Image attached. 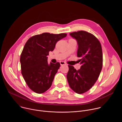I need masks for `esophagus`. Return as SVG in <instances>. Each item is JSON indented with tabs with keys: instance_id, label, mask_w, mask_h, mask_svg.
Returning <instances> with one entry per match:
<instances>
[{
	"instance_id": "obj_1",
	"label": "esophagus",
	"mask_w": 122,
	"mask_h": 122,
	"mask_svg": "<svg viewBox=\"0 0 122 122\" xmlns=\"http://www.w3.org/2000/svg\"><path fill=\"white\" fill-rule=\"evenodd\" d=\"M60 65L62 66V65H66V64L65 62H63V61H61L60 62Z\"/></svg>"
}]
</instances>
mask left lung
Wrapping results in <instances>:
<instances>
[{
	"label": "left lung",
	"instance_id": "1",
	"mask_svg": "<svg viewBox=\"0 0 122 122\" xmlns=\"http://www.w3.org/2000/svg\"><path fill=\"white\" fill-rule=\"evenodd\" d=\"M77 42V56L80 57V69L77 71L68 65L66 78L71 89L78 94L89 90L96 82L101 72L103 56L99 41L93 35L84 31L69 34Z\"/></svg>",
	"mask_w": 122,
	"mask_h": 122
}]
</instances>
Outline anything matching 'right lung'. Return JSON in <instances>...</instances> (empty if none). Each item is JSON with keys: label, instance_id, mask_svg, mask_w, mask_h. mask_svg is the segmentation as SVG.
<instances>
[{"label": "right lung", "instance_id": "add662e5", "mask_svg": "<svg viewBox=\"0 0 122 122\" xmlns=\"http://www.w3.org/2000/svg\"><path fill=\"white\" fill-rule=\"evenodd\" d=\"M66 34L43 33L30 38L26 42L20 57L22 74L29 87L41 94L48 90L60 67L59 62L48 63L50 51Z\"/></svg>", "mask_w": 122, "mask_h": 122}]
</instances>
